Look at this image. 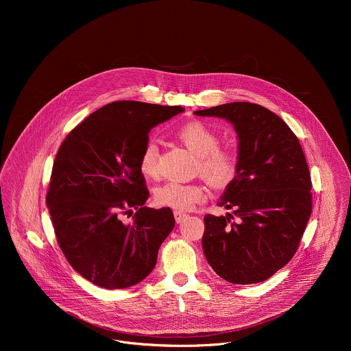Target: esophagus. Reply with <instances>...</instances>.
Segmentation results:
<instances>
[{"label":"esophagus","mask_w":351,"mask_h":351,"mask_svg":"<svg viewBox=\"0 0 351 351\" xmlns=\"http://www.w3.org/2000/svg\"><path fill=\"white\" fill-rule=\"evenodd\" d=\"M188 215L185 212H181V210H174V217H176V221L177 223H181Z\"/></svg>","instance_id":"1"}]
</instances>
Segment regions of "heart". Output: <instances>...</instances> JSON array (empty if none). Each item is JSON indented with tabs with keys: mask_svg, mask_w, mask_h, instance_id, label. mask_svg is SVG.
Returning a JSON list of instances; mask_svg holds the SVG:
<instances>
[{
	"mask_svg": "<svg viewBox=\"0 0 351 351\" xmlns=\"http://www.w3.org/2000/svg\"><path fill=\"white\" fill-rule=\"evenodd\" d=\"M184 146L197 156L196 174L215 188L228 186L238 176L241 155L237 149L220 146V136L216 131L201 121L189 123L177 132ZM141 171L150 178L159 177V149L154 142H147L139 155ZM206 188L197 182L184 184L170 181L155 192L156 202L176 210H191L206 200Z\"/></svg>",
	"mask_w": 351,
	"mask_h": 351,
	"instance_id": "1",
	"label": "heart"
}]
</instances>
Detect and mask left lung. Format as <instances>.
<instances>
[{
  "instance_id": "1",
  "label": "left lung",
  "mask_w": 351,
  "mask_h": 351,
  "mask_svg": "<svg viewBox=\"0 0 351 351\" xmlns=\"http://www.w3.org/2000/svg\"><path fill=\"white\" fill-rule=\"evenodd\" d=\"M195 114L232 123L241 155L239 173L219 201L232 213L204 217L205 258L231 284L263 282L293 258L312 212L300 142L281 117L258 104L230 102Z\"/></svg>"
}]
</instances>
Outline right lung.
<instances>
[{
  "instance_id": "right-lung-1",
  "label": "right lung",
  "mask_w": 351,
  "mask_h": 351,
  "mask_svg": "<svg viewBox=\"0 0 351 351\" xmlns=\"http://www.w3.org/2000/svg\"><path fill=\"white\" fill-rule=\"evenodd\" d=\"M181 112L178 105L114 101L71 130L58 150L46 196L56 241L97 287L123 289L145 280L174 228L170 208L145 206L150 192L139 155L151 128Z\"/></svg>"
}]
</instances>
